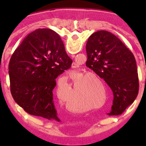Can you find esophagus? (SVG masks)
I'll return each mask as SVG.
<instances>
[{"label":"esophagus","mask_w":146,"mask_h":146,"mask_svg":"<svg viewBox=\"0 0 146 146\" xmlns=\"http://www.w3.org/2000/svg\"><path fill=\"white\" fill-rule=\"evenodd\" d=\"M74 65H76V64H75V63H74ZM73 67H74V68H76V67H75V66H72V68H73Z\"/></svg>","instance_id":"esophagus-1"}]
</instances>
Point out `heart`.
Instances as JSON below:
<instances>
[{
    "label": "heart",
    "mask_w": 146,
    "mask_h": 146,
    "mask_svg": "<svg viewBox=\"0 0 146 146\" xmlns=\"http://www.w3.org/2000/svg\"><path fill=\"white\" fill-rule=\"evenodd\" d=\"M90 75L95 76V77L96 78H97V79L99 78V76H98V75H97V74H96L95 73H89L88 74H87V75H86L84 76H85V77H86V76H90ZM91 82H92L91 83H95V82H93L94 81H91ZM97 98L100 102L101 100H102V97H98V96H101V94L103 93L102 89L100 88L99 90H97ZM73 95H77L78 96H80V98H82L84 97H85V96L86 95V93H81V92H80V91H76L75 90H73ZM56 95H57L58 97L60 98V99L62 101H63V102H65L66 97H65V95H64V93L62 89L59 88H56ZM67 104H68V105H69L70 106H71V105H73L74 104H75V102H71V101H70V100H68ZM86 110V108H80V107H75H75H73V108H71V110L73 111H75V112L83 111H84Z\"/></svg>",
    "instance_id": "1"
}]
</instances>
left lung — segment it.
Returning a JSON list of instances; mask_svg holds the SVG:
<instances>
[{"instance_id":"obj_1","label":"left lung","mask_w":146,"mask_h":146,"mask_svg":"<svg viewBox=\"0 0 146 146\" xmlns=\"http://www.w3.org/2000/svg\"><path fill=\"white\" fill-rule=\"evenodd\" d=\"M86 66L103 78L113 91L112 111L119 115L131 104L138 93L137 66L133 54L110 32L93 33L86 44Z\"/></svg>"}]
</instances>
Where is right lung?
<instances>
[{
	"mask_svg": "<svg viewBox=\"0 0 146 146\" xmlns=\"http://www.w3.org/2000/svg\"><path fill=\"white\" fill-rule=\"evenodd\" d=\"M72 62L55 31L38 29L31 32L14 51L9 64L14 100L29 114L59 121L53 90L56 78Z\"/></svg>",
	"mask_w": 146,
	"mask_h": 146,
	"instance_id": "1",
	"label": "right lung"
}]
</instances>
